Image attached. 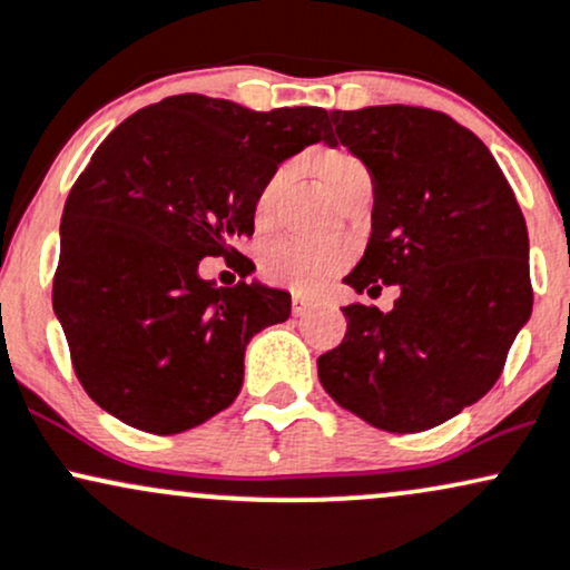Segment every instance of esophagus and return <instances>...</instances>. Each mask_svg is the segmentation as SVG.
Wrapping results in <instances>:
<instances>
[{"label": "esophagus", "mask_w": 570, "mask_h": 570, "mask_svg": "<svg viewBox=\"0 0 570 570\" xmlns=\"http://www.w3.org/2000/svg\"><path fill=\"white\" fill-rule=\"evenodd\" d=\"M291 306H293V314H296V317H301V314H306V312L312 309V298L301 296V293H293Z\"/></svg>", "instance_id": "obj_1"}]
</instances>
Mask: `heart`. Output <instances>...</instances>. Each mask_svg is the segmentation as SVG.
Returning <instances> with one entry per match:
<instances>
[{"instance_id":"b5f03b06","label":"heart","mask_w":570,"mask_h":570,"mask_svg":"<svg viewBox=\"0 0 570 570\" xmlns=\"http://www.w3.org/2000/svg\"><path fill=\"white\" fill-rule=\"evenodd\" d=\"M306 167L323 180V186L333 199L341 205L350 194L363 186H371V170L360 157L344 149H317L304 159ZM287 176V167H277L269 178L261 184L253 203V224L258 229H269L277 210V199L283 194ZM352 250L341 243L327 245H306L296 239H279L272 243L261 256V274L266 283L291 287L296 293H314L331 283L336 274L350 264Z\"/></svg>"}]
</instances>
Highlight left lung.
<instances>
[{
    "instance_id": "1",
    "label": "left lung",
    "mask_w": 570,
    "mask_h": 570,
    "mask_svg": "<svg viewBox=\"0 0 570 570\" xmlns=\"http://www.w3.org/2000/svg\"><path fill=\"white\" fill-rule=\"evenodd\" d=\"M373 176V229L344 279L400 285L392 312L350 304L346 336L317 360L320 384L384 432H424L478 403L531 317L528 229L488 146L443 111H331Z\"/></svg>"
}]
</instances>
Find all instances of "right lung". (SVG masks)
I'll use <instances>...</instances> for the list:
<instances>
[{"instance_id":"right-lung-1","label":"right lung","mask_w":570,"mask_h":570,"mask_svg":"<svg viewBox=\"0 0 570 570\" xmlns=\"http://www.w3.org/2000/svg\"><path fill=\"white\" fill-rule=\"evenodd\" d=\"M333 144L320 106L253 111L173 96L127 117L79 173L60 218L52 309L79 384L125 424L178 434L229 407L245 346L291 317V296L258 283L216 287L199 261L253 234V203L283 159Z\"/></svg>"}]
</instances>
